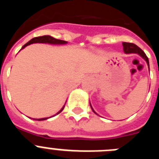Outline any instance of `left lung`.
I'll use <instances>...</instances> for the list:
<instances>
[{"instance_id":"obj_1","label":"left lung","mask_w":159,"mask_h":159,"mask_svg":"<svg viewBox=\"0 0 159 159\" xmlns=\"http://www.w3.org/2000/svg\"><path fill=\"white\" fill-rule=\"evenodd\" d=\"M123 51H124L125 53H127V54H129V53H137V54H139L141 57H143L144 60L147 61V65H148L149 67V60H148V57H147V55L145 54V52L142 50L140 48L138 47L136 44H134V43H127V42H123ZM150 69V68H149ZM90 106H91V107H92V111H93V112L95 114H96V115H98V114L96 113V112L94 111V109L92 108V105H91V103H90Z\"/></svg>"}]
</instances>
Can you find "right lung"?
<instances>
[{
  "label": "right lung",
  "mask_w": 159,
  "mask_h": 159,
  "mask_svg": "<svg viewBox=\"0 0 159 159\" xmlns=\"http://www.w3.org/2000/svg\"><path fill=\"white\" fill-rule=\"evenodd\" d=\"M51 43V44H66L67 43V41H64V40H58V39H56V38L52 37L51 36H38V37H34L32 38V40H29L27 43H25V45L22 47L21 49L25 48L26 46L29 45V44H32V43ZM66 104V103H65ZM65 104L64 105L61 109L57 112L56 115L52 116V117L53 116H56L57 115L60 114V112L64 110V107H65ZM52 117H49V118H52ZM49 118H42V119H33L35 120H38V121H42V120H46V119H49Z\"/></svg>",
  "instance_id": "right-lung-1"
}]
</instances>
